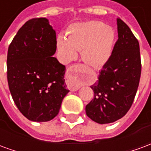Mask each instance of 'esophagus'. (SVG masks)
I'll use <instances>...</instances> for the list:
<instances>
[{
    "instance_id": "34e87169",
    "label": "esophagus",
    "mask_w": 151,
    "mask_h": 151,
    "mask_svg": "<svg viewBox=\"0 0 151 151\" xmlns=\"http://www.w3.org/2000/svg\"><path fill=\"white\" fill-rule=\"evenodd\" d=\"M86 66L84 65H71L68 69L66 73V82L68 87L72 91H78L81 86V77H82L83 71Z\"/></svg>"
}]
</instances>
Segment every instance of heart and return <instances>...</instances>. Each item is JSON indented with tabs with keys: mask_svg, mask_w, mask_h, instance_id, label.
I'll use <instances>...</instances> for the list:
<instances>
[{
	"mask_svg": "<svg viewBox=\"0 0 151 151\" xmlns=\"http://www.w3.org/2000/svg\"><path fill=\"white\" fill-rule=\"evenodd\" d=\"M66 35H59L56 47L61 59L69 62L82 51V59L92 67L100 68L108 62L113 47L115 33L112 28L99 21L78 22L70 25Z\"/></svg>",
	"mask_w": 151,
	"mask_h": 151,
	"instance_id": "obj_1",
	"label": "heart"
}]
</instances>
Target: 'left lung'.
Segmentation results:
<instances>
[{"mask_svg":"<svg viewBox=\"0 0 151 151\" xmlns=\"http://www.w3.org/2000/svg\"><path fill=\"white\" fill-rule=\"evenodd\" d=\"M118 40L98 81L91 87L94 99L86 106V113L99 124L115 122L129 110L141 77L139 43L130 28L117 18Z\"/></svg>","mask_w":151,"mask_h":151,"instance_id":"left-lung-1","label":"left lung"}]
</instances>
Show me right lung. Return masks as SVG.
I'll return each mask as SVG.
<instances>
[{"label":"right lung","instance_id":"1","mask_svg":"<svg viewBox=\"0 0 151 151\" xmlns=\"http://www.w3.org/2000/svg\"><path fill=\"white\" fill-rule=\"evenodd\" d=\"M56 51V31L45 18L27 22L9 47V91L18 110L31 121L52 120L69 91L65 66L53 57Z\"/></svg>","mask_w":151,"mask_h":151}]
</instances>
